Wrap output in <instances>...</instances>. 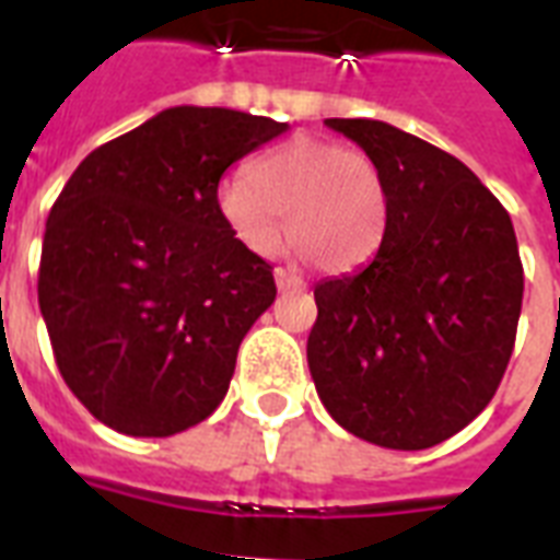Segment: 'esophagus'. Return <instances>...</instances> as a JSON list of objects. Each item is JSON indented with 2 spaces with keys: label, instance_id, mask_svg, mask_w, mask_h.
<instances>
[{
  "label": "esophagus",
  "instance_id": "esophagus-1",
  "mask_svg": "<svg viewBox=\"0 0 560 560\" xmlns=\"http://www.w3.org/2000/svg\"><path fill=\"white\" fill-rule=\"evenodd\" d=\"M272 276H276V288H279L281 293H302V290H305V281L299 279L296 272L284 270V267H279Z\"/></svg>",
  "mask_w": 560,
  "mask_h": 560
}]
</instances>
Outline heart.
I'll return each instance as SVG.
<instances>
[{"label": "heart", "instance_id": "heart-1", "mask_svg": "<svg viewBox=\"0 0 560 560\" xmlns=\"http://www.w3.org/2000/svg\"><path fill=\"white\" fill-rule=\"evenodd\" d=\"M218 211L249 253H272L284 232L293 249L325 272L346 276L381 253L392 220L389 183L381 165L340 142L296 136L226 179Z\"/></svg>", "mask_w": 560, "mask_h": 560}]
</instances>
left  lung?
<instances>
[{"instance_id":"obj_1","label":"left lung","mask_w":560,"mask_h":560,"mask_svg":"<svg viewBox=\"0 0 560 560\" xmlns=\"http://www.w3.org/2000/svg\"><path fill=\"white\" fill-rule=\"evenodd\" d=\"M389 183L381 253L314 288L307 366L342 430L424 451L494 398L514 349L523 264L509 211L468 165L374 118H325Z\"/></svg>"}]
</instances>
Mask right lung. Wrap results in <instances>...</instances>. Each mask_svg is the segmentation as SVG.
I'll use <instances>...</instances> for the list:
<instances>
[{"label": "right lung", "mask_w": 560, "mask_h": 560, "mask_svg": "<svg viewBox=\"0 0 560 560\" xmlns=\"http://www.w3.org/2000/svg\"><path fill=\"white\" fill-rule=\"evenodd\" d=\"M284 130L226 107L162 109L95 148L51 206L39 314L66 386L118 433L162 439L220 407L276 281L223 223L218 186Z\"/></svg>", "instance_id": "add662e5"}]
</instances>
